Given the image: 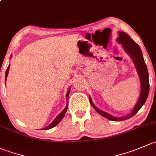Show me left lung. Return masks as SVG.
Here are the masks:
<instances>
[{
    "mask_svg": "<svg viewBox=\"0 0 156 156\" xmlns=\"http://www.w3.org/2000/svg\"><path fill=\"white\" fill-rule=\"evenodd\" d=\"M117 41L122 45V47L125 50L128 52V54L131 56V59L133 60L134 65H135L136 70H137L138 76H139L140 81V94L138 98V101L134 106V109L131 113L123 117H115L110 114L102 111L100 109L96 107L94 104L92 103L91 97L89 96V101L93 108L96 110L100 115L105 117L107 119L112 120V121H123L130 119L131 117L134 116L136 113L140 110V109L143 107L147 101L148 97L149 91H150V83H149V73L147 70V65L144 62V56L141 52V49L140 46L136 42H134L129 35L122 31H119V37L117 38Z\"/></svg>",
    "mask_w": 156,
    "mask_h": 156,
    "instance_id": "obj_1",
    "label": "left lung"
}]
</instances>
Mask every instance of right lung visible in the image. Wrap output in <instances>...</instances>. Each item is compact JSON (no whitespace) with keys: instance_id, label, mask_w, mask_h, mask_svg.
Listing matches in <instances>:
<instances>
[{"instance_id":"obj_1","label":"right lung","mask_w":156,"mask_h":156,"mask_svg":"<svg viewBox=\"0 0 156 156\" xmlns=\"http://www.w3.org/2000/svg\"><path fill=\"white\" fill-rule=\"evenodd\" d=\"M11 57V56H10ZM9 67H10V65H9V66H8L7 69H6V74H5V81L6 80V77H7V75H8V73H9ZM70 88H69L68 91H67V94H66V98H67V105H66V107H65V109L63 110V111L60 114H59L58 115L57 117H56L55 119L53 120V122H52V123H51L49 126H48L47 127H46V128H42L43 130H48V129H50V128H52L53 127H55V126H57L59 122H61V120L62 119L64 118V116H65V113H66L67 112V107H68V96H69V94H70Z\"/></svg>"}]
</instances>
